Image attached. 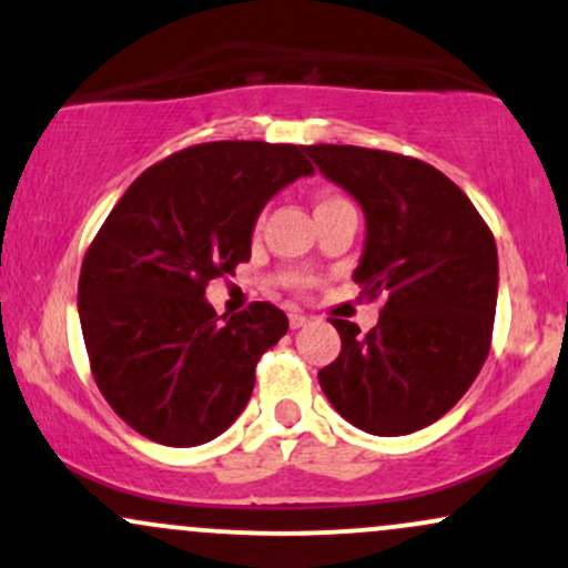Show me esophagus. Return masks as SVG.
<instances>
[{"label": "esophagus", "instance_id": "34e87169", "mask_svg": "<svg viewBox=\"0 0 568 568\" xmlns=\"http://www.w3.org/2000/svg\"><path fill=\"white\" fill-rule=\"evenodd\" d=\"M288 323H291L293 331H298V328H304V325H310V317L302 315V312H291Z\"/></svg>", "mask_w": 568, "mask_h": 568}]
</instances>
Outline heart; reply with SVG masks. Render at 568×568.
<instances>
[{
  "label": "heart",
  "mask_w": 568,
  "mask_h": 568,
  "mask_svg": "<svg viewBox=\"0 0 568 568\" xmlns=\"http://www.w3.org/2000/svg\"><path fill=\"white\" fill-rule=\"evenodd\" d=\"M328 202H344L342 197H336V194H323L321 200L315 202V205H328Z\"/></svg>",
  "instance_id": "b5f03b06"
}]
</instances>
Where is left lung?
Segmentation results:
<instances>
[{"label":"left lung","instance_id":"8db88e82","mask_svg":"<svg viewBox=\"0 0 568 568\" xmlns=\"http://www.w3.org/2000/svg\"><path fill=\"white\" fill-rule=\"evenodd\" d=\"M304 152L363 207L366 243L352 280L366 296L384 293L366 336L331 321L342 352L317 382L363 433H416L456 406L488 355L499 288L494 234L427 162L336 143Z\"/></svg>","mask_w":568,"mask_h":568}]
</instances>
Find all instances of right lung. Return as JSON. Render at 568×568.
<instances>
[{"mask_svg": "<svg viewBox=\"0 0 568 568\" xmlns=\"http://www.w3.org/2000/svg\"><path fill=\"white\" fill-rule=\"evenodd\" d=\"M312 173L293 143H197L143 171L103 221L77 310L98 387L135 433L200 446L243 414L288 317L266 302L216 317L205 285L251 258L266 202Z\"/></svg>", "mask_w": 568, "mask_h": 568, "instance_id": "1", "label": "right lung"}]
</instances>
